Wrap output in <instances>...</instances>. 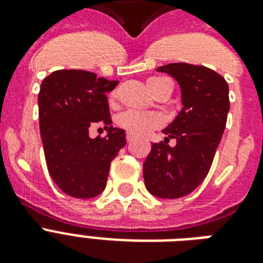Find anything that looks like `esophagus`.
I'll list each match as a JSON object with an SVG mask.
<instances>
[{"label": "esophagus", "mask_w": 263, "mask_h": 263, "mask_svg": "<svg viewBox=\"0 0 263 263\" xmlns=\"http://www.w3.org/2000/svg\"><path fill=\"white\" fill-rule=\"evenodd\" d=\"M134 139H135V135H134V134H129V132H128V134H127V140H128V142L131 143V142Z\"/></svg>", "instance_id": "esophagus-1"}]
</instances>
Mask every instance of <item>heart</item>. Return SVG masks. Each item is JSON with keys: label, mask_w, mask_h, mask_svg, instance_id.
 <instances>
[{"label": "heart", "mask_w": 263, "mask_h": 263, "mask_svg": "<svg viewBox=\"0 0 263 263\" xmlns=\"http://www.w3.org/2000/svg\"><path fill=\"white\" fill-rule=\"evenodd\" d=\"M165 78L160 76H154L147 80V86L153 94L156 92L162 82H165ZM116 98V92L110 94V101ZM117 124L120 127L128 131L129 134H135V135H146L148 132L154 131L161 125V119L154 113H148V111L135 110V109H129L123 113H120L117 117Z\"/></svg>", "instance_id": "b5f03b06"}]
</instances>
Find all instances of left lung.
Here are the masks:
<instances>
[{"instance_id": "8db88e82", "label": "left lung", "mask_w": 263, "mask_h": 263, "mask_svg": "<svg viewBox=\"0 0 263 263\" xmlns=\"http://www.w3.org/2000/svg\"><path fill=\"white\" fill-rule=\"evenodd\" d=\"M173 76L181 88L183 109L168 128L165 142L152 144L143 164L144 184L158 198L188 195L208 176L227 125L229 88L210 68L173 63L157 68ZM169 139H176L171 148Z\"/></svg>"}]
</instances>
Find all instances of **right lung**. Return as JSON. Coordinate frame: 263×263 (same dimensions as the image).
Wrapping results in <instances>:
<instances>
[{
  "label": "right lung",
  "instance_id": "1",
  "mask_svg": "<svg viewBox=\"0 0 263 263\" xmlns=\"http://www.w3.org/2000/svg\"><path fill=\"white\" fill-rule=\"evenodd\" d=\"M117 83L88 71L61 69L41 84L39 128L47 171L67 195H99L106 187L110 162L127 143L125 131L111 125L106 98ZM98 123L108 135L91 140L88 131Z\"/></svg>",
  "mask_w": 263,
  "mask_h": 263
}]
</instances>
